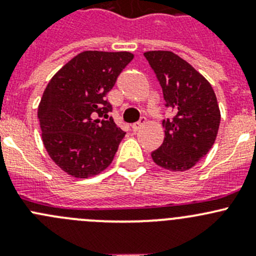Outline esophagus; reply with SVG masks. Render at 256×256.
<instances>
[{
	"mask_svg": "<svg viewBox=\"0 0 256 256\" xmlns=\"http://www.w3.org/2000/svg\"><path fill=\"white\" fill-rule=\"evenodd\" d=\"M144 118H141V120L138 121V122L134 124V125L131 126V130H132L134 132H138V131L140 130L141 128H142V126H144Z\"/></svg>",
	"mask_w": 256,
	"mask_h": 256,
	"instance_id": "esophagus-1",
	"label": "esophagus"
}]
</instances>
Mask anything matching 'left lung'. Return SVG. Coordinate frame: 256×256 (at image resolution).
<instances>
[{"label":"left lung","mask_w":256,"mask_h":256,"mask_svg":"<svg viewBox=\"0 0 256 256\" xmlns=\"http://www.w3.org/2000/svg\"><path fill=\"white\" fill-rule=\"evenodd\" d=\"M164 92V106L174 110L162 121L164 144L151 154L157 166L187 171L208 154L218 135L220 110L209 82L188 62L170 50L144 53Z\"/></svg>","instance_id":"left-lung-1"}]
</instances>
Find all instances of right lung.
Segmentation results:
<instances>
[{
  "label": "right lung",
  "instance_id": "obj_1",
  "mask_svg": "<svg viewBox=\"0 0 256 256\" xmlns=\"http://www.w3.org/2000/svg\"><path fill=\"white\" fill-rule=\"evenodd\" d=\"M132 59L130 52L85 50L49 80L38 106L42 140L69 176H95L112 162L125 132L109 118L105 96Z\"/></svg>",
  "mask_w": 256,
  "mask_h": 256
}]
</instances>
